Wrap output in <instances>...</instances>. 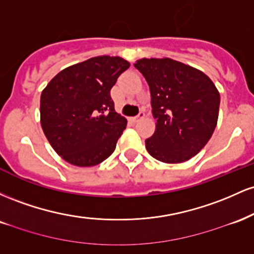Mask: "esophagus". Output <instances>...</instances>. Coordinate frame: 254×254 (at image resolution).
Returning a JSON list of instances; mask_svg holds the SVG:
<instances>
[{"instance_id": "34e87169", "label": "esophagus", "mask_w": 254, "mask_h": 254, "mask_svg": "<svg viewBox=\"0 0 254 254\" xmlns=\"http://www.w3.org/2000/svg\"><path fill=\"white\" fill-rule=\"evenodd\" d=\"M144 116H145L144 111H139L138 115H137L136 117H133V122H138V121H141L142 118H144Z\"/></svg>"}]
</instances>
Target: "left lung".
Instances as JSON below:
<instances>
[{
  "label": "left lung",
  "mask_w": 254,
  "mask_h": 254,
  "mask_svg": "<svg viewBox=\"0 0 254 254\" xmlns=\"http://www.w3.org/2000/svg\"><path fill=\"white\" fill-rule=\"evenodd\" d=\"M150 89L154 135L145 148L166 164L188 161L208 143L217 124L220 93L202 71L170 58L133 64Z\"/></svg>",
  "instance_id": "1"
}]
</instances>
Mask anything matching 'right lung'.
Wrapping results in <instances>:
<instances>
[{
  "label": "right lung",
  "mask_w": 254,
  "mask_h": 254,
  "mask_svg": "<svg viewBox=\"0 0 254 254\" xmlns=\"http://www.w3.org/2000/svg\"><path fill=\"white\" fill-rule=\"evenodd\" d=\"M129 66L121 57H93L58 72L43 90V131L69 164L90 167L115 151L127 119L115 111L110 92Z\"/></svg>",
  "instance_id": "1"
}]
</instances>
